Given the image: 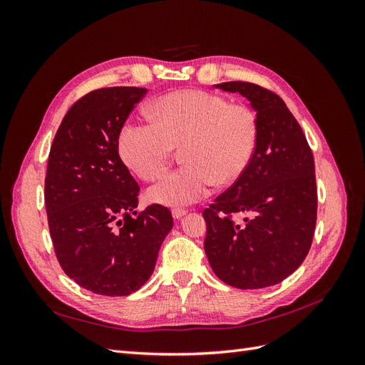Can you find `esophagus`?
<instances>
[{"mask_svg":"<svg viewBox=\"0 0 365 365\" xmlns=\"http://www.w3.org/2000/svg\"><path fill=\"white\" fill-rule=\"evenodd\" d=\"M185 210L184 208H173L172 210V216H173V219H181L182 216H185Z\"/></svg>","mask_w":365,"mask_h":365,"instance_id":"esophagus-1","label":"esophagus"}]
</instances>
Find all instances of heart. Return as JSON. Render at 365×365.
<instances>
[{
  "instance_id": "heart-1",
  "label": "heart",
  "mask_w": 365,
  "mask_h": 365,
  "mask_svg": "<svg viewBox=\"0 0 365 365\" xmlns=\"http://www.w3.org/2000/svg\"><path fill=\"white\" fill-rule=\"evenodd\" d=\"M153 120L126 121L118 132V153L138 178L152 181L168 169L175 148L182 168L149 189L157 204L182 207L202 200L210 185L236 182L251 164L259 145V117L247 105L201 90L165 94L150 103Z\"/></svg>"
}]
</instances>
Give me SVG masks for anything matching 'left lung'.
<instances>
[{
	"label": "left lung",
	"mask_w": 365,
	"mask_h": 365,
	"mask_svg": "<svg viewBox=\"0 0 365 365\" xmlns=\"http://www.w3.org/2000/svg\"><path fill=\"white\" fill-rule=\"evenodd\" d=\"M239 93L259 117L260 135L247 172L204 210V248L217 277L239 289L277 284L306 259L317 224L312 150L282 98L256 83L215 85ZM250 214L236 223L235 214Z\"/></svg>",
	"instance_id": "left-lung-1"
}]
</instances>
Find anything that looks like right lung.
Returning <instances> with one entry per match:
<instances>
[{"label": "right lung", "instance_id": "add662e5", "mask_svg": "<svg viewBox=\"0 0 365 365\" xmlns=\"http://www.w3.org/2000/svg\"><path fill=\"white\" fill-rule=\"evenodd\" d=\"M146 88H101L79 98L53 140L46 207L56 257L82 288L108 297L138 291L173 227L169 208L137 215L140 187L118 155V132Z\"/></svg>", "mask_w": 365, "mask_h": 365}]
</instances>
